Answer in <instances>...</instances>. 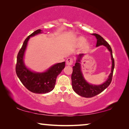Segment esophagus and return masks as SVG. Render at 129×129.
I'll list each match as a JSON object with an SVG mask.
<instances>
[{
  "label": "esophagus",
  "mask_w": 129,
  "mask_h": 129,
  "mask_svg": "<svg viewBox=\"0 0 129 129\" xmlns=\"http://www.w3.org/2000/svg\"><path fill=\"white\" fill-rule=\"evenodd\" d=\"M73 62V58H71V57L68 58L67 60H66V64L68 65H72Z\"/></svg>",
  "instance_id": "obj_1"
}]
</instances>
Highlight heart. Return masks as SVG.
I'll use <instances>...</instances> for the list:
<instances>
[{"label":"heart","mask_w":129,"mask_h":129,"mask_svg":"<svg viewBox=\"0 0 129 129\" xmlns=\"http://www.w3.org/2000/svg\"><path fill=\"white\" fill-rule=\"evenodd\" d=\"M86 41V39L83 38V37H80L78 39V43L79 45H82L84 44L85 42ZM88 44H86V46H88Z\"/></svg>","instance_id":"1"}]
</instances>
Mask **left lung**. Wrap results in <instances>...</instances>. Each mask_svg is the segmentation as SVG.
<instances>
[{"instance_id": "obj_1", "label": "left lung", "mask_w": 129, "mask_h": 129, "mask_svg": "<svg viewBox=\"0 0 129 129\" xmlns=\"http://www.w3.org/2000/svg\"><path fill=\"white\" fill-rule=\"evenodd\" d=\"M93 35H94L97 39V44L96 47H99L100 45H104L110 52L111 58L112 60V71L109 77L105 82L101 85H91L87 82L83 77L81 70L80 60L82 57L84 56V54H80L78 56L77 60H76L75 66L73 67V72L72 74V85L73 90L78 94V95L82 97L86 98L93 97L94 96L99 94L105 89L108 88L112 80V77L113 71L114 68V60L113 57L112 49L108 43L102 36L97 34H93Z\"/></svg>"}]
</instances>
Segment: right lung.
Wrapping results in <instances>:
<instances>
[{
	"instance_id": "add662e5",
	"label": "right lung",
	"mask_w": 129,
	"mask_h": 129,
	"mask_svg": "<svg viewBox=\"0 0 129 129\" xmlns=\"http://www.w3.org/2000/svg\"><path fill=\"white\" fill-rule=\"evenodd\" d=\"M41 31V29L35 30L24 41L17 56L16 73L19 80L28 90L34 93L45 94L54 89L57 77L64 68L65 62L54 64L43 73L34 72L25 66L23 57L28 41L30 37L42 33Z\"/></svg>"
}]
</instances>
